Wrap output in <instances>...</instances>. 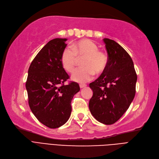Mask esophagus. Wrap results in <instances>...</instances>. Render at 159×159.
I'll list each match as a JSON object with an SVG mask.
<instances>
[{
  "label": "esophagus",
  "instance_id": "obj_1",
  "mask_svg": "<svg viewBox=\"0 0 159 159\" xmlns=\"http://www.w3.org/2000/svg\"><path fill=\"white\" fill-rule=\"evenodd\" d=\"M80 89H83V88H84V87H86V84H80Z\"/></svg>",
  "mask_w": 159,
  "mask_h": 159
}]
</instances>
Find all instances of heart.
Here are the masks:
<instances>
[{
	"mask_svg": "<svg viewBox=\"0 0 159 159\" xmlns=\"http://www.w3.org/2000/svg\"><path fill=\"white\" fill-rule=\"evenodd\" d=\"M70 47L66 48L61 55V65L69 73H73L78 58L84 57L81 65L83 67L76 70L72 75V80L78 83H86L94 74L104 71L107 65V56L98 51V47L90 39H81Z\"/></svg>",
	"mask_w": 159,
	"mask_h": 159,
	"instance_id": "1",
	"label": "heart"
}]
</instances>
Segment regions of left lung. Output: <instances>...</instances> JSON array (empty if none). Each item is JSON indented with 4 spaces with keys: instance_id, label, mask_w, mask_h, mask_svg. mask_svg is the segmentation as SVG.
<instances>
[{
    "instance_id": "8db88e82",
    "label": "left lung",
    "mask_w": 159,
    "mask_h": 159,
    "mask_svg": "<svg viewBox=\"0 0 159 159\" xmlns=\"http://www.w3.org/2000/svg\"><path fill=\"white\" fill-rule=\"evenodd\" d=\"M108 55L102 75L90 84L91 114L106 125L114 124L129 108L135 94L137 76L130 55L115 41L103 39Z\"/></svg>"
}]
</instances>
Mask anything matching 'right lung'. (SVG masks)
Returning a JSON list of instances; mask_svg holds the SVG:
<instances>
[{"instance_id":"add662e5","label":"right lung","mask_w":159,"mask_h":159,"mask_svg":"<svg viewBox=\"0 0 159 159\" xmlns=\"http://www.w3.org/2000/svg\"><path fill=\"white\" fill-rule=\"evenodd\" d=\"M66 38H55L46 44L32 61L25 88L34 115L52 129L64 125L69 119L71 100L80 90L78 83L65 85L69 76L61 65V55Z\"/></svg>"}]
</instances>
